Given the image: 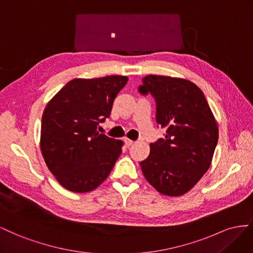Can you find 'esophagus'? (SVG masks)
<instances>
[{
	"mask_svg": "<svg viewBox=\"0 0 253 253\" xmlns=\"http://www.w3.org/2000/svg\"><path fill=\"white\" fill-rule=\"evenodd\" d=\"M124 141H125V144H126V146H127V147H129V146H131V145H132V144H133V141H131V140H129V139H127V138H126V139H125Z\"/></svg>",
	"mask_w": 253,
	"mask_h": 253,
	"instance_id": "esophagus-1",
	"label": "esophagus"
}]
</instances>
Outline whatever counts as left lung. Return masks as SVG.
<instances>
[{
    "label": "left lung",
    "mask_w": 253,
    "mask_h": 253,
    "mask_svg": "<svg viewBox=\"0 0 253 253\" xmlns=\"http://www.w3.org/2000/svg\"><path fill=\"white\" fill-rule=\"evenodd\" d=\"M139 88L156 99V121L167 130L150 144V153L140 163L147 181L163 195L181 196L210 168L218 126L198 86L184 78L147 75Z\"/></svg>",
    "instance_id": "obj_1"
}]
</instances>
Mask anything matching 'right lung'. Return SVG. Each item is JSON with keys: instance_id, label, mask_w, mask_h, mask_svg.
Returning a JSON list of instances; mask_svg holds the SVG:
<instances>
[{"instance_id": "obj_1", "label": "right lung", "mask_w": 253, "mask_h": 253, "mask_svg": "<svg viewBox=\"0 0 253 253\" xmlns=\"http://www.w3.org/2000/svg\"><path fill=\"white\" fill-rule=\"evenodd\" d=\"M127 76L75 78L47 103L42 115L40 149L49 171L64 189L86 193L109 176L123 141L98 133Z\"/></svg>"}]
</instances>
